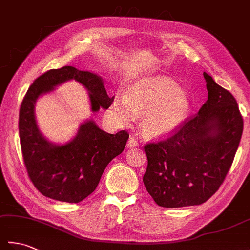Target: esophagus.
<instances>
[{"label": "esophagus", "instance_id": "1", "mask_svg": "<svg viewBox=\"0 0 250 250\" xmlns=\"http://www.w3.org/2000/svg\"><path fill=\"white\" fill-rule=\"evenodd\" d=\"M126 146H128V148L137 147V146H139V142H137V140L135 139L134 136H131L129 141H128V144H126Z\"/></svg>", "mask_w": 250, "mask_h": 250}]
</instances>
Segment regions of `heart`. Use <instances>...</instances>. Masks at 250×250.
<instances>
[{"mask_svg": "<svg viewBox=\"0 0 250 250\" xmlns=\"http://www.w3.org/2000/svg\"><path fill=\"white\" fill-rule=\"evenodd\" d=\"M189 101L176 83L167 77L143 79L124 95H117L108 115L120 125H129L143 116V126L151 135L172 133L183 124Z\"/></svg>", "mask_w": 250, "mask_h": 250, "instance_id": "1", "label": "heart"}]
</instances>
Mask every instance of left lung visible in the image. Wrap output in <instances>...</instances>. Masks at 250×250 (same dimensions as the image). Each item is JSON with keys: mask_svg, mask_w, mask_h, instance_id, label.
Instances as JSON below:
<instances>
[{"mask_svg": "<svg viewBox=\"0 0 250 250\" xmlns=\"http://www.w3.org/2000/svg\"><path fill=\"white\" fill-rule=\"evenodd\" d=\"M208 99L168 139L146 144L148 166L143 177L159 206L200 205L227 176L243 133V117L234 97L205 72Z\"/></svg>", "mask_w": 250, "mask_h": 250, "instance_id": "left-lung-1", "label": "left lung"}]
</instances>
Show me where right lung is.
<instances>
[{
  "mask_svg": "<svg viewBox=\"0 0 250 250\" xmlns=\"http://www.w3.org/2000/svg\"><path fill=\"white\" fill-rule=\"evenodd\" d=\"M75 79L89 92L92 111L108 108L114 101L102 78L73 66L49 70L31 84L19 111V137L26 172L40 192L52 200L78 203L97 189L107 164L124 151L129 134L106 133L92 120L79 126L76 136L63 145L47 141L37 126L34 106L41 94Z\"/></svg>",
  "mask_w": 250,
  "mask_h": 250,
  "instance_id": "right-lung-1",
  "label": "right lung"
}]
</instances>
